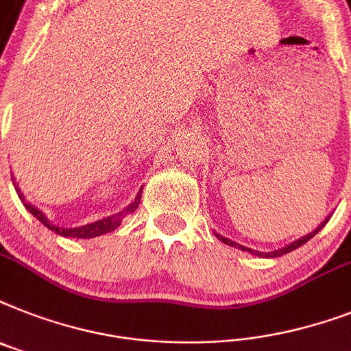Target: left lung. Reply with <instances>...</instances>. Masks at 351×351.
I'll use <instances>...</instances> for the list:
<instances>
[{
  "mask_svg": "<svg viewBox=\"0 0 351 351\" xmlns=\"http://www.w3.org/2000/svg\"><path fill=\"white\" fill-rule=\"evenodd\" d=\"M326 221H328V220H326ZM326 221H323V223L319 225L317 229H315L314 232H312V234L304 236V238H301V240L294 241V243H292V245H289V247H285V249L274 250V252H265V254H263V252H258V250H252V249H249V247H243V245H238V243H236V241H232V240H227V238H223V236H220V234H216V236H218V238H220V240L223 241V243L230 245V247H234V249H241V250H245V252H250V254L265 256V258H276V256H283V254H287V252H292V250H295V249H298V247H301V245H303V243H306V241H308V240H312V238H314V236L317 234L319 230L323 229V227H324V223H326Z\"/></svg>",
  "mask_w": 351,
  "mask_h": 351,
  "instance_id": "obj_1",
  "label": "left lung"
}]
</instances>
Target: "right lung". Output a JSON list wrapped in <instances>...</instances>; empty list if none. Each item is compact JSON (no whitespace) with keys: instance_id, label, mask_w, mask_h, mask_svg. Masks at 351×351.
Returning a JSON list of instances; mask_svg holds the SVG:
<instances>
[{"instance_id":"right-lung-1","label":"right lung","mask_w":351,"mask_h":351,"mask_svg":"<svg viewBox=\"0 0 351 351\" xmlns=\"http://www.w3.org/2000/svg\"><path fill=\"white\" fill-rule=\"evenodd\" d=\"M19 193V189H18ZM19 198L23 200V195H19ZM141 198H142V191L136 195V198L130 204V207L128 209H124L122 213H117V215L110 216V218H104V220H99V221H93V223L90 225H82V227H75V229H59L57 225H52L50 221H48V218L45 215H43L41 210L36 209L34 205L30 204H25V207H27L30 213H32L34 216H36L37 220L41 221L45 227H48L50 230H53V232H57V234L61 236H66V238H95V236H101V234H106V232H111V230H115L119 225L122 223V220H124V216L131 215L133 210L138 207V204H141Z\"/></svg>"}]
</instances>
